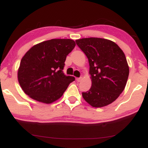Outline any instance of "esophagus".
Wrapping results in <instances>:
<instances>
[{
  "label": "esophagus",
  "instance_id": "34e87169",
  "mask_svg": "<svg viewBox=\"0 0 148 148\" xmlns=\"http://www.w3.org/2000/svg\"><path fill=\"white\" fill-rule=\"evenodd\" d=\"M82 77H78V78L76 79V81H77V82H79L80 81L82 80Z\"/></svg>",
  "mask_w": 148,
  "mask_h": 148
}]
</instances>
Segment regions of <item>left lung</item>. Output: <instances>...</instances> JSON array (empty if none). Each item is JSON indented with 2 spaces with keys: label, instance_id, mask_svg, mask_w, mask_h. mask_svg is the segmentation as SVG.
<instances>
[{
  "label": "left lung",
  "instance_id": "8db88e82",
  "mask_svg": "<svg viewBox=\"0 0 148 148\" xmlns=\"http://www.w3.org/2000/svg\"><path fill=\"white\" fill-rule=\"evenodd\" d=\"M76 44L88 58L92 86L83 98L95 108L114 102L124 90L129 69L124 52L114 42L104 38L77 40Z\"/></svg>",
  "mask_w": 148,
  "mask_h": 148
}]
</instances>
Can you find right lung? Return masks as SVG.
Returning <instances> with one entry per match:
<instances>
[{"mask_svg": "<svg viewBox=\"0 0 148 148\" xmlns=\"http://www.w3.org/2000/svg\"><path fill=\"white\" fill-rule=\"evenodd\" d=\"M75 42L71 39H52L30 48L20 62L18 81L22 90L34 100L50 104L62 96L73 76L63 73L66 56Z\"/></svg>", "mask_w": 148, "mask_h": 148, "instance_id": "obj_1", "label": "right lung"}]
</instances>
